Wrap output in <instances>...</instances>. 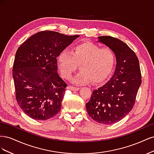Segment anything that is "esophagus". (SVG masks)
<instances>
[{
	"label": "esophagus",
	"instance_id": "1",
	"mask_svg": "<svg viewBox=\"0 0 154 154\" xmlns=\"http://www.w3.org/2000/svg\"><path fill=\"white\" fill-rule=\"evenodd\" d=\"M67 89L69 90H71V91H78L80 90V88L78 87H74L73 86H71V85H69L67 87Z\"/></svg>",
	"mask_w": 154,
	"mask_h": 154
}]
</instances>
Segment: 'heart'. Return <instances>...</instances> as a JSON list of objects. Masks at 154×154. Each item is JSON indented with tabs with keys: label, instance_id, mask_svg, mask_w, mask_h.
Wrapping results in <instances>:
<instances>
[{
	"label": "heart",
	"instance_id": "heart-1",
	"mask_svg": "<svg viewBox=\"0 0 154 154\" xmlns=\"http://www.w3.org/2000/svg\"><path fill=\"white\" fill-rule=\"evenodd\" d=\"M115 55L109 48L101 49L91 42L78 44L71 53L63 51L58 57V66L62 76L70 79L80 65L81 71L72 78L76 85L92 82L97 84L109 77L114 68Z\"/></svg>",
	"mask_w": 154,
	"mask_h": 154
}]
</instances>
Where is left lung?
<instances>
[{
    "instance_id": "obj_1",
    "label": "left lung",
    "mask_w": 154,
    "mask_h": 154,
    "mask_svg": "<svg viewBox=\"0 0 154 154\" xmlns=\"http://www.w3.org/2000/svg\"><path fill=\"white\" fill-rule=\"evenodd\" d=\"M97 42L113 51L116 69L105 85L93 91L86 109L95 122L112 125L122 120L133 108L141 83L140 67L136 54L122 40L101 36H98Z\"/></svg>"
}]
</instances>
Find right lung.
Here are the masks:
<instances>
[{"label":"right lung","instance_id":"right-lung-1","mask_svg":"<svg viewBox=\"0 0 154 154\" xmlns=\"http://www.w3.org/2000/svg\"><path fill=\"white\" fill-rule=\"evenodd\" d=\"M79 36L40 31L17 49L13 68L16 99L31 118L47 120L61 110L67 85L57 72V58Z\"/></svg>","mask_w":154,"mask_h":154}]
</instances>
